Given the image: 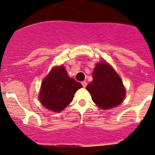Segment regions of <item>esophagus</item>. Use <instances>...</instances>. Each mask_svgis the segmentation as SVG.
<instances>
[{
	"label": "esophagus",
	"instance_id": "34e87169",
	"mask_svg": "<svg viewBox=\"0 0 155 155\" xmlns=\"http://www.w3.org/2000/svg\"><path fill=\"white\" fill-rule=\"evenodd\" d=\"M81 84H82V86H83V87L85 88L86 85H87V82H86V81H84L81 82Z\"/></svg>",
	"mask_w": 155,
	"mask_h": 155
}]
</instances>
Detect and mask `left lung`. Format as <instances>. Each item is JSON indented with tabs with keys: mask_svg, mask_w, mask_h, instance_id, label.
I'll return each mask as SVG.
<instances>
[{
	"mask_svg": "<svg viewBox=\"0 0 155 155\" xmlns=\"http://www.w3.org/2000/svg\"><path fill=\"white\" fill-rule=\"evenodd\" d=\"M86 89L91 95L93 101L103 109L118 106L125 96L122 80L106 62L96 64L93 72V81Z\"/></svg>",
	"mask_w": 155,
	"mask_h": 155,
	"instance_id": "8db88e82",
	"label": "left lung"
}]
</instances>
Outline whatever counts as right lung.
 <instances>
[{
	"label": "right lung",
	"mask_w": 155,
	"mask_h": 155,
	"mask_svg": "<svg viewBox=\"0 0 155 155\" xmlns=\"http://www.w3.org/2000/svg\"><path fill=\"white\" fill-rule=\"evenodd\" d=\"M81 87L79 82L68 76L63 66L56 67L42 81L40 102L49 110L59 112L72 101L74 94Z\"/></svg>",
	"instance_id": "add662e5"
}]
</instances>
